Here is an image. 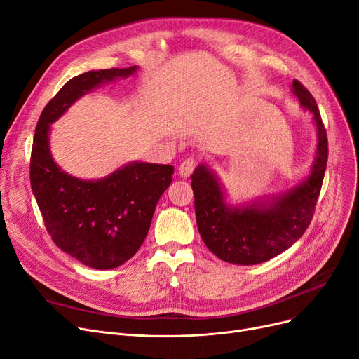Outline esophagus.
I'll return each mask as SVG.
<instances>
[{"label":"esophagus","instance_id":"esophagus-1","mask_svg":"<svg viewBox=\"0 0 359 359\" xmlns=\"http://www.w3.org/2000/svg\"><path fill=\"white\" fill-rule=\"evenodd\" d=\"M195 167H196V161L194 158H186L182 161V164L179 167V175L182 177H189L194 173Z\"/></svg>","mask_w":359,"mask_h":359}]
</instances>
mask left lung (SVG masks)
Segmentation results:
<instances>
[{"mask_svg": "<svg viewBox=\"0 0 359 359\" xmlns=\"http://www.w3.org/2000/svg\"><path fill=\"white\" fill-rule=\"evenodd\" d=\"M293 92L301 105L314 114L317 126V160L311 175L267 208L259 205L229 208L220 184L205 165L191 176L199 235L218 258L254 266L286 251L308 229L323 186L329 142L317 102L311 92L293 81Z\"/></svg>", "mask_w": 359, "mask_h": 359, "instance_id": "obj_1", "label": "left lung"}]
</instances>
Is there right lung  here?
Wrapping results in <instances>:
<instances>
[{
    "instance_id": "add662e5",
    "label": "right lung",
    "mask_w": 359,
    "mask_h": 359,
    "mask_svg": "<svg viewBox=\"0 0 359 359\" xmlns=\"http://www.w3.org/2000/svg\"><path fill=\"white\" fill-rule=\"evenodd\" d=\"M136 69L92 70L70 79L42 110L30 154V186L46 231L60 249L97 270L116 269L137 252L175 167L133 163L101 180L72 177L51 157L50 124L92 88Z\"/></svg>"
}]
</instances>
